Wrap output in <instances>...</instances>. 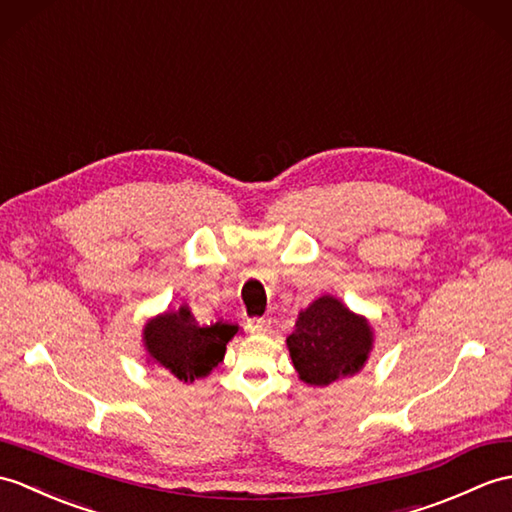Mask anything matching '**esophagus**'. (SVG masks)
I'll return each instance as SVG.
<instances>
[{"instance_id":"34e87169","label":"esophagus","mask_w":512,"mask_h":512,"mask_svg":"<svg viewBox=\"0 0 512 512\" xmlns=\"http://www.w3.org/2000/svg\"><path fill=\"white\" fill-rule=\"evenodd\" d=\"M268 327H270V323L266 318H253L246 323V329L251 331V334H266Z\"/></svg>"}]
</instances>
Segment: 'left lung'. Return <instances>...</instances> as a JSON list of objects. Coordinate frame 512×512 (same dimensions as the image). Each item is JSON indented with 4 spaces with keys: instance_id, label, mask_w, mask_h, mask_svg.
I'll return each instance as SVG.
<instances>
[{
    "instance_id": "1",
    "label": "left lung",
    "mask_w": 512,
    "mask_h": 512,
    "mask_svg": "<svg viewBox=\"0 0 512 512\" xmlns=\"http://www.w3.org/2000/svg\"><path fill=\"white\" fill-rule=\"evenodd\" d=\"M373 342L368 318L351 312L334 294L318 296L301 310L294 331L285 338L299 379L318 388L360 373Z\"/></svg>"
}]
</instances>
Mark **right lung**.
Returning a JSON list of instances; mask_svg holds the SVG:
<instances>
[{
	"label": "right lung",
	"mask_w": 512,
	"mask_h": 512,
	"mask_svg": "<svg viewBox=\"0 0 512 512\" xmlns=\"http://www.w3.org/2000/svg\"><path fill=\"white\" fill-rule=\"evenodd\" d=\"M240 334V325L218 320L200 325L187 305L172 307L144 325L148 362L174 375L178 382L192 384L207 377L227 353V342Z\"/></svg>",
	"instance_id": "right-lung-1"
}]
</instances>
